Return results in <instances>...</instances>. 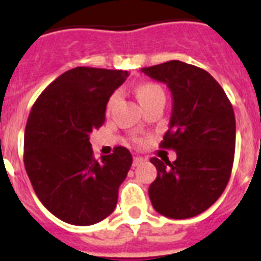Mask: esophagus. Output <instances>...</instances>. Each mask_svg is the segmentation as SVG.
Returning <instances> with one entry per match:
<instances>
[{"mask_svg":"<svg viewBox=\"0 0 261 261\" xmlns=\"http://www.w3.org/2000/svg\"><path fill=\"white\" fill-rule=\"evenodd\" d=\"M142 163H143L142 157H139V155H135L134 161H133V167H138V165H141Z\"/></svg>","mask_w":261,"mask_h":261,"instance_id":"obj_1","label":"esophagus"}]
</instances>
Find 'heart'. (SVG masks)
<instances>
[{
  "mask_svg": "<svg viewBox=\"0 0 261 261\" xmlns=\"http://www.w3.org/2000/svg\"><path fill=\"white\" fill-rule=\"evenodd\" d=\"M135 93H137V97H138L139 102L142 104L143 107L147 106L149 102L154 101L157 98L165 97L164 94V90L161 89V87H159L157 84L153 83H145V84H139L137 89H135ZM118 100V93H114L108 100V110H111L114 104Z\"/></svg>",
  "mask_w": 261,
  "mask_h": 261,
  "instance_id": "b5f03b06",
  "label": "heart"
}]
</instances>
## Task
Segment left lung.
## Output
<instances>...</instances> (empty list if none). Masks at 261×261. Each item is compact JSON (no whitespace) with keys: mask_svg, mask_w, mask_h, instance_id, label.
<instances>
[{"mask_svg":"<svg viewBox=\"0 0 261 261\" xmlns=\"http://www.w3.org/2000/svg\"><path fill=\"white\" fill-rule=\"evenodd\" d=\"M142 71L171 90V120L161 147L177 155L173 163L150 160L157 168L149 187L151 204L168 218H191L214 204L230 178L234 111L222 87L200 67L169 61Z\"/></svg>","mask_w":261,"mask_h":261,"instance_id":"obj_1","label":"left lung"}]
</instances>
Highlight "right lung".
Masks as SVG:
<instances>
[{
    "label": "right lung",
    "instance_id": "obj_1",
    "mask_svg": "<svg viewBox=\"0 0 261 261\" xmlns=\"http://www.w3.org/2000/svg\"><path fill=\"white\" fill-rule=\"evenodd\" d=\"M128 71L74 67L43 90L24 134V165L43 206L63 222L89 226L118 203L133 155L118 146L93 157L89 134L102 126L107 102Z\"/></svg>",
    "mask_w": 261,
    "mask_h": 261
}]
</instances>
